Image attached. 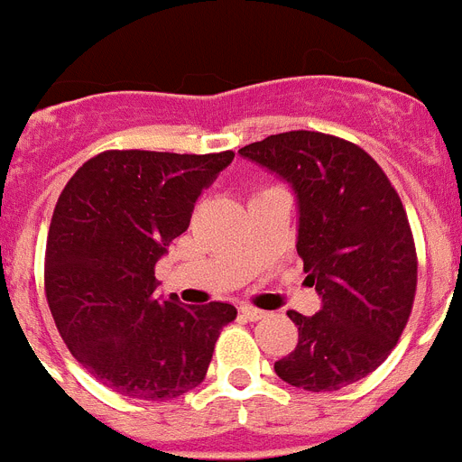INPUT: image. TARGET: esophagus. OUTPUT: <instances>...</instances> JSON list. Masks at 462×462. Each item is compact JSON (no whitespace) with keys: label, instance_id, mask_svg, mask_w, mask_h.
Here are the masks:
<instances>
[{"label":"esophagus","instance_id":"1","mask_svg":"<svg viewBox=\"0 0 462 462\" xmlns=\"http://www.w3.org/2000/svg\"><path fill=\"white\" fill-rule=\"evenodd\" d=\"M240 314H243L247 321H259V319H263L268 312H263V310H259V308H252V305H243V308H240Z\"/></svg>","mask_w":462,"mask_h":462}]
</instances>
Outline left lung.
Returning a JSON list of instances; mask_svg holds the SVG:
<instances>
[{"label":"left lung","instance_id":"1","mask_svg":"<svg viewBox=\"0 0 462 462\" xmlns=\"http://www.w3.org/2000/svg\"><path fill=\"white\" fill-rule=\"evenodd\" d=\"M298 196V256L321 310L303 317L277 377L305 391H337L368 377L398 345L416 296L414 236L398 191L356 143L284 132L240 148Z\"/></svg>","mask_w":462,"mask_h":462}]
</instances>
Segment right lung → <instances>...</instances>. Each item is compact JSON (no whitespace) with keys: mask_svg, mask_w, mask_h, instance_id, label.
Returning <instances> with one entry per match:
<instances>
[{"mask_svg":"<svg viewBox=\"0 0 462 462\" xmlns=\"http://www.w3.org/2000/svg\"><path fill=\"white\" fill-rule=\"evenodd\" d=\"M234 150H106L57 199L46 243V300L69 352L120 395L171 400L206 379L238 310L154 296V266L189 226L196 199Z\"/></svg>","mask_w":462,"mask_h":462,"instance_id":"right-lung-1","label":"right lung"}]
</instances>
